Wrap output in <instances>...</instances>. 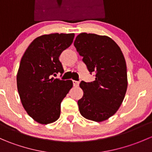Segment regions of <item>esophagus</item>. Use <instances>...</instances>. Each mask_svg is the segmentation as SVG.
Here are the masks:
<instances>
[{
    "instance_id": "obj_1",
    "label": "esophagus",
    "mask_w": 152,
    "mask_h": 152,
    "mask_svg": "<svg viewBox=\"0 0 152 152\" xmlns=\"http://www.w3.org/2000/svg\"><path fill=\"white\" fill-rule=\"evenodd\" d=\"M73 84L74 87H78L79 85V82H77V81H73Z\"/></svg>"
}]
</instances>
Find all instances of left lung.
Returning <instances> with one entry per match:
<instances>
[{
	"instance_id": "1",
	"label": "left lung",
	"mask_w": 152,
	"mask_h": 152,
	"mask_svg": "<svg viewBox=\"0 0 152 152\" xmlns=\"http://www.w3.org/2000/svg\"><path fill=\"white\" fill-rule=\"evenodd\" d=\"M74 46L83 56L95 81H82L84 95L78 101L81 115L88 120L101 122L117 112L127 89L126 65L121 50L107 36L82 33L76 37Z\"/></svg>"
}]
</instances>
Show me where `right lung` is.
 Listing matches in <instances>:
<instances>
[{"label": "right lung", "instance_id": "add662e5", "mask_svg": "<svg viewBox=\"0 0 152 152\" xmlns=\"http://www.w3.org/2000/svg\"><path fill=\"white\" fill-rule=\"evenodd\" d=\"M74 34H50L34 39L24 53L17 75L21 102L37 122L48 124L60 116L61 102L73 87L56 79L64 69L59 57L72 44Z\"/></svg>", "mask_w": 152, "mask_h": 152}]
</instances>
